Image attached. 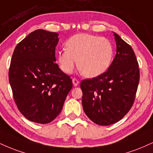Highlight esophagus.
Masks as SVG:
<instances>
[{"label": "esophagus", "instance_id": "1", "mask_svg": "<svg viewBox=\"0 0 153 153\" xmlns=\"http://www.w3.org/2000/svg\"><path fill=\"white\" fill-rule=\"evenodd\" d=\"M72 81H73V84L74 86H78L79 83H80V81L78 80H77L76 78H73Z\"/></svg>", "mask_w": 153, "mask_h": 153}]
</instances>
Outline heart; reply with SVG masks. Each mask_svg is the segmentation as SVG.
<instances>
[{
  "label": "heart",
  "instance_id": "heart-1",
  "mask_svg": "<svg viewBox=\"0 0 153 153\" xmlns=\"http://www.w3.org/2000/svg\"><path fill=\"white\" fill-rule=\"evenodd\" d=\"M66 49L58 51L60 68L70 74L78 64L87 78H96L108 71L113 56V46L105 38L88 33L72 36L65 43Z\"/></svg>",
  "mask_w": 153,
  "mask_h": 153
}]
</instances>
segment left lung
<instances>
[{"label": "left lung", "mask_w": 153, "mask_h": 153, "mask_svg": "<svg viewBox=\"0 0 153 153\" xmlns=\"http://www.w3.org/2000/svg\"><path fill=\"white\" fill-rule=\"evenodd\" d=\"M116 55L105 73L80 83L86 115L100 126L120 120L133 105L140 80L138 62L133 50L113 33Z\"/></svg>", "instance_id": "left-lung-1"}]
</instances>
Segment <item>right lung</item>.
<instances>
[{"instance_id":"1","label":"right lung","mask_w":153,"mask_h":153,"mask_svg":"<svg viewBox=\"0 0 153 153\" xmlns=\"http://www.w3.org/2000/svg\"><path fill=\"white\" fill-rule=\"evenodd\" d=\"M57 33L38 29L16 45L9 82L18 110L32 122L46 124L61 112L72 80L56 63Z\"/></svg>"}]
</instances>
